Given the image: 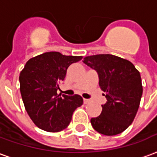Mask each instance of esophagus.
I'll list each match as a JSON object with an SVG mask.
<instances>
[{
  "mask_svg": "<svg viewBox=\"0 0 157 157\" xmlns=\"http://www.w3.org/2000/svg\"><path fill=\"white\" fill-rule=\"evenodd\" d=\"M83 101H84V103H85V104H87V103H89V102H91V100H89V99L84 98V100H83Z\"/></svg>",
  "mask_w": 157,
  "mask_h": 157,
  "instance_id": "1",
  "label": "esophagus"
}]
</instances>
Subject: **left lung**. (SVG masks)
<instances>
[{"instance_id": "obj_1", "label": "left lung", "mask_w": 157, "mask_h": 157, "mask_svg": "<svg viewBox=\"0 0 157 157\" xmlns=\"http://www.w3.org/2000/svg\"><path fill=\"white\" fill-rule=\"evenodd\" d=\"M83 62L98 72L100 88L107 98L101 114L91 118L92 127L104 135L120 134L138 111L143 92L140 72L130 61L113 55L86 56Z\"/></svg>"}]
</instances>
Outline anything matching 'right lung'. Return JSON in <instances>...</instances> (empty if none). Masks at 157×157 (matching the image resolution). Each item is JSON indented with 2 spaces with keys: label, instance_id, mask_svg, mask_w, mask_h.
Wrapping results in <instances>:
<instances>
[{
  "label": "right lung",
  "instance_id": "obj_1",
  "mask_svg": "<svg viewBox=\"0 0 157 157\" xmlns=\"http://www.w3.org/2000/svg\"><path fill=\"white\" fill-rule=\"evenodd\" d=\"M82 56L46 52L30 59L20 73V92L28 114L36 126L48 132H59L71 120L73 112L82 105L81 96L57 94L70 65Z\"/></svg>",
  "mask_w": 157,
  "mask_h": 157
}]
</instances>
